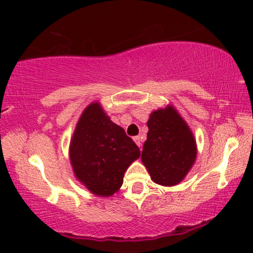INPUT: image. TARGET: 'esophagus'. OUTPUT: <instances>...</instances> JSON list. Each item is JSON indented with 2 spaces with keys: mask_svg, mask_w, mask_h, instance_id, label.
Returning <instances> with one entry per match:
<instances>
[{
  "mask_svg": "<svg viewBox=\"0 0 253 253\" xmlns=\"http://www.w3.org/2000/svg\"><path fill=\"white\" fill-rule=\"evenodd\" d=\"M133 140H134V143H136L137 145L142 149V139H140V137H133Z\"/></svg>",
  "mask_w": 253,
  "mask_h": 253,
  "instance_id": "34e87169",
  "label": "esophagus"
}]
</instances>
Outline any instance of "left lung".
I'll return each instance as SVG.
<instances>
[{"label": "left lung", "mask_w": 253, "mask_h": 253, "mask_svg": "<svg viewBox=\"0 0 253 253\" xmlns=\"http://www.w3.org/2000/svg\"><path fill=\"white\" fill-rule=\"evenodd\" d=\"M147 126L142 162L151 179L162 186L178 185L196 159V143L191 129L172 106L153 111Z\"/></svg>", "instance_id": "left-lung-1"}]
</instances>
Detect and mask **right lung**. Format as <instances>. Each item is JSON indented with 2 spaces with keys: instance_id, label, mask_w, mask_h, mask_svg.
Masks as SVG:
<instances>
[{
  "instance_id": "obj_1",
  "label": "right lung",
  "mask_w": 253,
  "mask_h": 253,
  "mask_svg": "<svg viewBox=\"0 0 253 253\" xmlns=\"http://www.w3.org/2000/svg\"><path fill=\"white\" fill-rule=\"evenodd\" d=\"M139 147L126 131L93 102L84 110L70 145V158L77 179L98 196H110L121 188Z\"/></svg>"
}]
</instances>
